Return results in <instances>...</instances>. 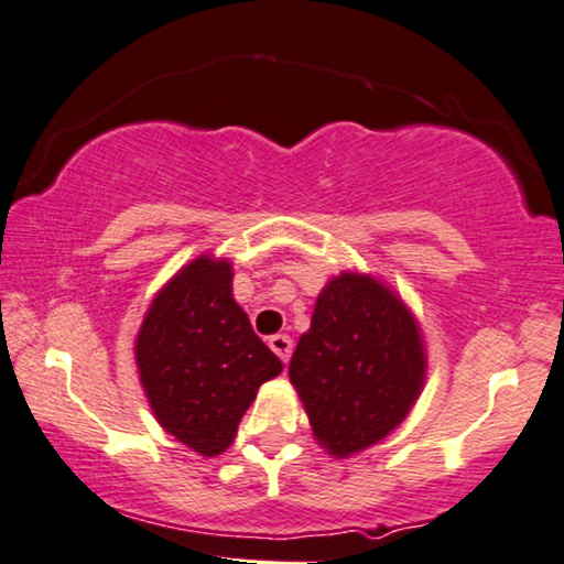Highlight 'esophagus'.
Masks as SVG:
<instances>
[{
	"instance_id": "34e87169",
	"label": "esophagus",
	"mask_w": 564,
	"mask_h": 564,
	"mask_svg": "<svg viewBox=\"0 0 564 564\" xmlns=\"http://www.w3.org/2000/svg\"><path fill=\"white\" fill-rule=\"evenodd\" d=\"M268 346L273 348V351L278 354V359H281L283 365H286L291 351H294V340H291L289 335H273V338L268 340Z\"/></svg>"
}]
</instances>
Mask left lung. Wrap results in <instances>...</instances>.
<instances>
[{"label":"left lung","mask_w":564,"mask_h":564,"mask_svg":"<svg viewBox=\"0 0 564 564\" xmlns=\"http://www.w3.org/2000/svg\"><path fill=\"white\" fill-rule=\"evenodd\" d=\"M289 377L317 445L348 458L388 437L422 395V327L388 283L344 270L319 291Z\"/></svg>","instance_id":"left-lung-1"}]
</instances>
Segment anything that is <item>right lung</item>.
Segmentation results:
<instances>
[{
    "label": "right lung",
    "instance_id": "1",
    "mask_svg": "<svg viewBox=\"0 0 564 564\" xmlns=\"http://www.w3.org/2000/svg\"><path fill=\"white\" fill-rule=\"evenodd\" d=\"M231 281L229 260L199 254L153 296L134 338L155 422L205 458L231 445L260 384L283 372L234 299Z\"/></svg>",
    "mask_w": 564,
    "mask_h": 564
}]
</instances>
